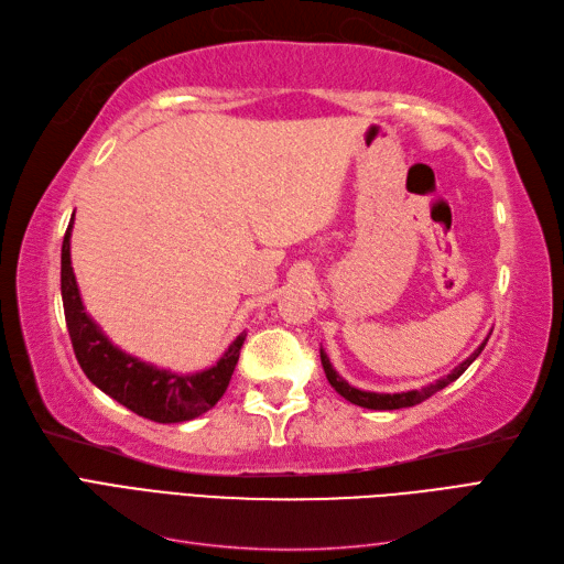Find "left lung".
<instances>
[{"label": "left lung", "instance_id": "8db88e82", "mask_svg": "<svg viewBox=\"0 0 564 564\" xmlns=\"http://www.w3.org/2000/svg\"><path fill=\"white\" fill-rule=\"evenodd\" d=\"M491 334V332H489ZM487 340H489V336L482 340L480 346H477L464 362L460 365H456L447 377H442V379H437L435 383H429V386H423V388H419V390H402V392H373V390H360V388H355V386H350L344 377H338V371L332 367V362H329V357H327V352H324L322 348H319V360H322V367H324V373H327V381L332 383V388L338 392L340 398H346L348 402H352V404H357V406H365V409H377V412H390V409H402V406H414V404H421L423 400H429L431 395H435L437 390H442V388H447L452 381H456L460 373H464L473 362H475V357L482 352V348L487 346Z\"/></svg>", "mask_w": 564, "mask_h": 564}]
</instances>
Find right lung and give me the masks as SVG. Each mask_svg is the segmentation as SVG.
Listing matches in <instances>:
<instances>
[{"label": "right lung", "mask_w": 564, "mask_h": 564, "mask_svg": "<svg viewBox=\"0 0 564 564\" xmlns=\"http://www.w3.org/2000/svg\"><path fill=\"white\" fill-rule=\"evenodd\" d=\"M73 220L75 214L65 230L61 249V296L67 332H70L75 357L82 371L106 395L131 409L133 414L150 421L183 423L209 412L224 398L232 379L247 332L232 340L216 365L193 373H178L155 367L143 362L141 357H133L122 348H117L82 303L70 261Z\"/></svg>", "instance_id": "add662e5"}]
</instances>
